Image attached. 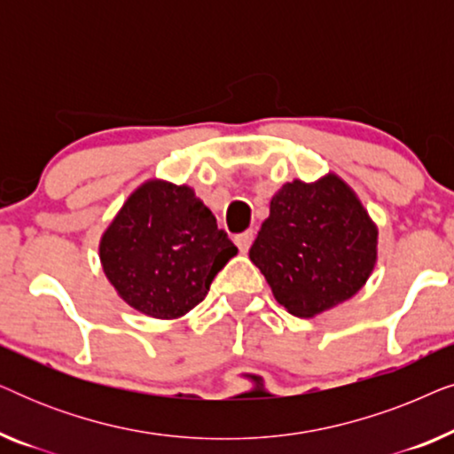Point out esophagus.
Masks as SVG:
<instances>
[{"instance_id": "34e87169", "label": "esophagus", "mask_w": 454, "mask_h": 454, "mask_svg": "<svg viewBox=\"0 0 454 454\" xmlns=\"http://www.w3.org/2000/svg\"><path fill=\"white\" fill-rule=\"evenodd\" d=\"M252 241H254V231H252V229H250V231H244V233L235 235V246L239 247V252L250 250Z\"/></svg>"}]
</instances>
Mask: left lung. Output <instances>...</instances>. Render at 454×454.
Instances as JSON below:
<instances>
[{
	"instance_id": "8db88e82",
	"label": "left lung",
	"mask_w": 454,
	"mask_h": 454,
	"mask_svg": "<svg viewBox=\"0 0 454 454\" xmlns=\"http://www.w3.org/2000/svg\"><path fill=\"white\" fill-rule=\"evenodd\" d=\"M378 227L349 185L334 173L285 184L250 260L289 314L314 318L357 294L374 270Z\"/></svg>"
}]
</instances>
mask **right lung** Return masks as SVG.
Returning <instances> with one entry per match:
<instances>
[{
    "mask_svg": "<svg viewBox=\"0 0 454 454\" xmlns=\"http://www.w3.org/2000/svg\"><path fill=\"white\" fill-rule=\"evenodd\" d=\"M238 247L190 185L148 179L105 229L98 256L117 295L138 312L176 320L207 297Z\"/></svg>",
    "mask_w": 454,
    "mask_h": 454,
    "instance_id": "right-lung-1",
    "label": "right lung"
}]
</instances>
